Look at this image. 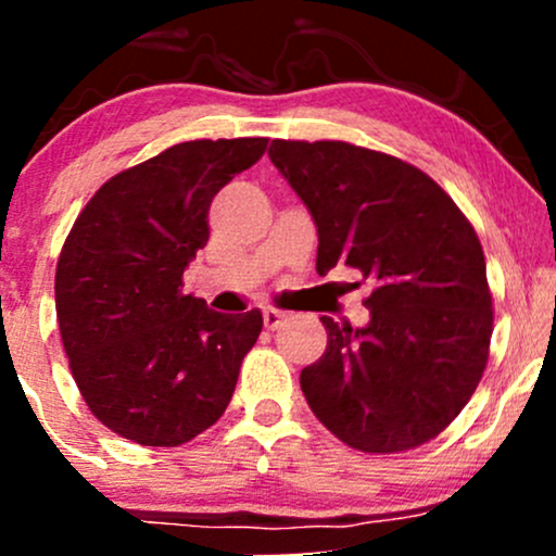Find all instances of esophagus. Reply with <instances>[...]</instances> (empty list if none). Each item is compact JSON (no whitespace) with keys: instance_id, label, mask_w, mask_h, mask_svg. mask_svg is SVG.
<instances>
[{"instance_id":"34e87169","label":"esophagus","mask_w":556,"mask_h":556,"mask_svg":"<svg viewBox=\"0 0 556 556\" xmlns=\"http://www.w3.org/2000/svg\"><path fill=\"white\" fill-rule=\"evenodd\" d=\"M282 318H285L282 311L266 308V311H264V327H266V329H277L279 324H282Z\"/></svg>"}]
</instances>
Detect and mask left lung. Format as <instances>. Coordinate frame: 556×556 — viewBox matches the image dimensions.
<instances>
[{
    "instance_id": "1",
    "label": "left lung",
    "mask_w": 556,
    "mask_h": 556,
    "mask_svg": "<svg viewBox=\"0 0 556 556\" xmlns=\"http://www.w3.org/2000/svg\"><path fill=\"white\" fill-rule=\"evenodd\" d=\"M318 229L316 271L371 279V321L321 316L327 350L300 371L314 416L353 450L389 455L442 433L489 361L491 292L476 229L426 172L344 140H274Z\"/></svg>"
}]
</instances>
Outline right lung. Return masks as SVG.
I'll list each match as a JSON object with an SVG mask.
<instances>
[{
	"instance_id": "1",
	"label": "right lung",
	"mask_w": 556,
	"mask_h": 556,
	"mask_svg": "<svg viewBox=\"0 0 556 556\" xmlns=\"http://www.w3.org/2000/svg\"><path fill=\"white\" fill-rule=\"evenodd\" d=\"M266 138L177 143L96 190L56 261L54 300L75 384L106 429L143 446L190 442L227 410L261 311L182 295L208 206Z\"/></svg>"
}]
</instances>
